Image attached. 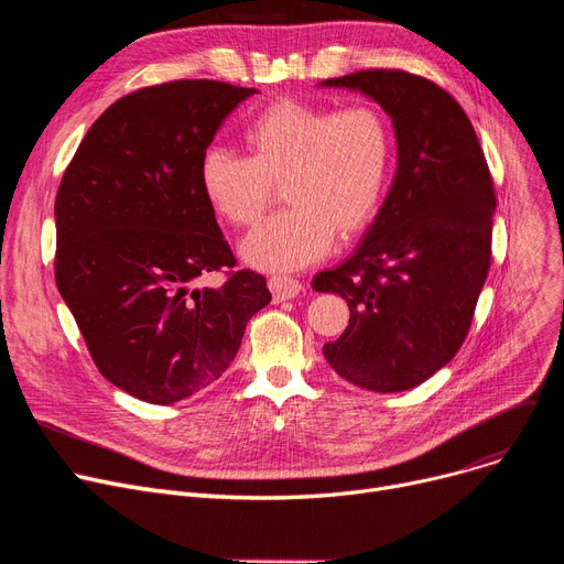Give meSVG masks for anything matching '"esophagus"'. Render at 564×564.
<instances>
[{
	"instance_id": "1",
	"label": "esophagus",
	"mask_w": 564,
	"mask_h": 564,
	"mask_svg": "<svg viewBox=\"0 0 564 564\" xmlns=\"http://www.w3.org/2000/svg\"><path fill=\"white\" fill-rule=\"evenodd\" d=\"M270 290L274 294V302H285V300L297 297V294L302 292V281L292 279V276H272Z\"/></svg>"
}]
</instances>
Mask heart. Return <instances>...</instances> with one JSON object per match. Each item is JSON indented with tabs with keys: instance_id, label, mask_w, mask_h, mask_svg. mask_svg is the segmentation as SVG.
Wrapping results in <instances>:
<instances>
[{
	"instance_id": "1",
	"label": "heart",
	"mask_w": 564,
	"mask_h": 564,
	"mask_svg": "<svg viewBox=\"0 0 564 564\" xmlns=\"http://www.w3.org/2000/svg\"><path fill=\"white\" fill-rule=\"evenodd\" d=\"M245 158L207 148L198 189L210 210L235 228L262 219L281 185L285 210L242 242L264 272H290L327 256L336 235L354 237L377 217L391 171V130L372 105L332 109L276 100L240 132Z\"/></svg>"
}]
</instances>
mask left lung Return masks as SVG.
<instances>
[{
  "mask_svg": "<svg viewBox=\"0 0 564 564\" xmlns=\"http://www.w3.org/2000/svg\"><path fill=\"white\" fill-rule=\"evenodd\" d=\"M322 86L361 91L393 118L398 171L364 242L313 290L336 292L349 324L324 359L354 387L400 393L459 351L491 264L494 181L459 102L404 70H359Z\"/></svg>",
  "mask_w": 564,
  "mask_h": 564,
  "instance_id": "1",
  "label": "left lung"
}]
</instances>
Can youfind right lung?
<instances>
[{
	"mask_svg": "<svg viewBox=\"0 0 564 564\" xmlns=\"http://www.w3.org/2000/svg\"><path fill=\"white\" fill-rule=\"evenodd\" d=\"M258 94L175 79L116 100L88 128L54 200V279L94 364L151 404L205 391L272 294L237 264L198 189L224 118ZM226 269L219 289L195 279Z\"/></svg>",
	"mask_w": 564,
	"mask_h": 564,
	"instance_id": "obj_1",
	"label": "right lung"
}]
</instances>
